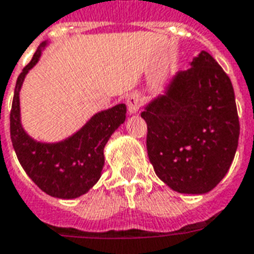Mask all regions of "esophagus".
<instances>
[{
    "label": "esophagus",
    "mask_w": 254,
    "mask_h": 254,
    "mask_svg": "<svg viewBox=\"0 0 254 254\" xmlns=\"http://www.w3.org/2000/svg\"><path fill=\"white\" fill-rule=\"evenodd\" d=\"M127 110L130 114H135L138 110H140L141 105H142V100H141V96L137 92L130 93L127 98Z\"/></svg>",
    "instance_id": "34e87169"
}]
</instances>
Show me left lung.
<instances>
[{"mask_svg": "<svg viewBox=\"0 0 254 254\" xmlns=\"http://www.w3.org/2000/svg\"><path fill=\"white\" fill-rule=\"evenodd\" d=\"M141 117L149 160L173 190L204 194L225 177L239 145V114L230 78L208 52L174 75Z\"/></svg>", "mask_w": 254, "mask_h": 254, "instance_id": "left-lung-1", "label": "left lung"}]
</instances>
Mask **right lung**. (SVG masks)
Segmentation results:
<instances>
[{"label": "right lung", "instance_id": "right-lung-1", "mask_svg": "<svg viewBox=\"0 0 254 254\" xmlns=\"http://www.w3.org/2000/svg\"><path fill=\"white\" fill-rule=\"evenodd\" d=\"M42 42L17 78L10 110V137L19 164L32 181L46 194L75 198L85 194L101 177L104 148L113 131L124 124L127 106L119 104L93 116L80 130L54 144L33 140L24 130L19 117V90L25 75L41 57Z\"/></svg>", "mask_w": 254, "mask_h": 254}]
</instances>
